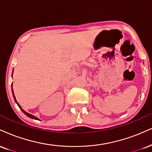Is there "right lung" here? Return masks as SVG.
I'll return each instance as SVG.
<instances>
[{"mask_svg": "<svg viewBox=\"0 0 152 152\" xmlns=\"http://www.w3.org/2000/svg\"><path fill=\"white\" fill-rule=\"evenodd\" d=\"M13 74V70H12V75ZM11 89H12V96H13V98H14V100H15V103H17V105H18V107H20V110L22 111H23V112L25 113V115H26L27 116V117H29V118H32V119H34V120H40L39 118H37V117H35V116H34V115H32V114H30V113H27L26 111H25L21 107V106L20 105V104L18 103L17 102V100H16V98H15V94H14V92H13V89H12V84H11Z\"/></svg>", "mask_w": 152, "mask_h": 152, "instance_id": "add662e5", "label": "right lung"}]
</instances>
